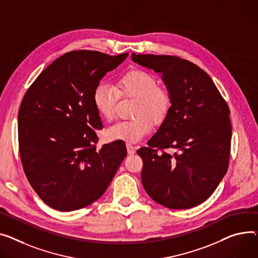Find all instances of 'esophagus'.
Returning <instances> with one entry per match:
<instances>
[{
  "mask_svg": "<svg viewBox=\"0 0 258 258\" xmlns=\"http://www.w3.org/2000/svg\"><path fill=\"white\" fill-rule=\"evenodd\" d=\"M126 149L128 154H134L136 152V147L134 145H132L131 143H126Z\"/></svg>",
  "mask_w": 258,
  "mask_h": 258,
  "instance_id": "obj_1",
  "label": "esophagus"
}]
</instances>
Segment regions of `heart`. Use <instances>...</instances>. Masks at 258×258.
<instances>
[{"label": "heart", "instance_id": "heart-1", "mask_svg": "<svg viewBox=\"0 0 258 258\" xmlns=\"http://www.w3.org/2000/svg\"><path fill=\"white\" fill-rule=\"evenodd\" d=\"M158 80L143 70H132L120 77L116 86L101 82L93 91V106L101 118L112 121L116 105L121 97L135 98L133 120L118 122L106 131L111 141L135 143L150 133L152 122L161 124L171 109L169 91L158 86Z\"/></svg>", "mask_w": 258, "mask_h": 258}]
</instances>
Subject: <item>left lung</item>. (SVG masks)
Instances as JSON below:
<instances>
[{
  "label": "left lung",
  "instance_id": "left-lung-1",
  "mask_svg": "<svg viewBox=\"0 0 258 258\" xmlns=\"http://www.w3.org/2000/svg\"><path fill=\"white\" fill-rule=\"evenodd\" d=\"M132 60L161 78L171 109L147 147L142 184L156 202L184 210L204 202L227 172L231 123L229 108L210 76L192 62L168 55H136ZM174 149L170 155L156 148Z\"/></svg>",
  "mask_w": 258,
  "mask_h": 258
}]
</instances>
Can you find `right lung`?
Listing matches in <instances>:
<instances>
[{
  "label": "right lung",
  "instance_id": "add662e5",
  "mask_svg": "<svg viewBox=\"0 0 258 258\" xmlns=\"http://www.w3.org/2000/svg\"><path fill=\"white\" fill-rule=\"evenodd\" d=\"M127 55L70 51L26 92L17 117L21 159L30 184L48 207L72 212L96 201L126 157L119 141L96 148L94 130L102 122L93 91Z\"/></svg>",
  "mask_w": 258,
  "mask_h": 258
}]
</instances>
